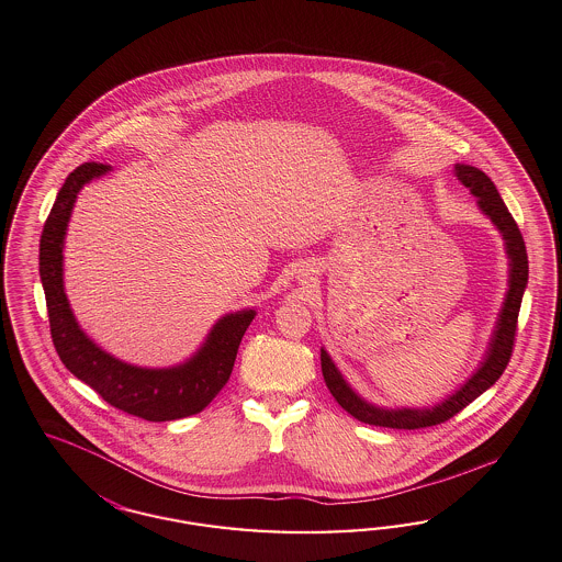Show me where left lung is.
I'll use <instances>...</instances> for the list:
<instances>
[{"mask_svg": "<svg viewBox=\"0 0 562 562\" xmlns=\"http://www.w3.org/2000/svg\"><path fill=\"white\" fill-rule=\"evenodd\" d=\"M456 178L462 186H467L476 196L479 209L494 222L495 227L499 229L504 243H506V255L510 259V270H508V292L502 305V312L495 324L494 337L490 342V349L485 353V360L481 361L479 370L472 374L469 381L464 382L453 395L443 400L441 404L432 407H397V409H386L379 405L368 404L361 400L360 395L347 384L342 374L338 372L335 361L322 349V374L328 391L337 400L342 409H347L353 418L366 425L386 428H427L441 425L462 412L467 405L472 404L481 393H485L494 384L502 372L506 370L513 347H515V337H517V319L520 312V301L522 292L527 289L529 280V261H527V248L522 234L518 229L517 222L513 220L510 211L502 201L494 181L490 180L481 169L471 167V165H456Z\"/></svg>", "mask_w": 562, "mask_h": 562, "instance_id": "8db88e82", "label": "left lung"}]
</instances>
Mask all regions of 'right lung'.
<instances>
[{
    "label": "right lung",
    "mask_w": 562,
    "mask_h": 562,
    "mask_svg": "<svg viewBox=\"0 0 562 562\" xmlns=\"http://www.w3.org/2000/svg\"><path fill=\"white\" fill-rule=\"evenodd\" d=\"M111 171V165L83 162L68 176L45 220L40 240V276L44 284L49 333L63 363L116 409L167 423L199 414L224 389L240 340L255 310L227 314L211 328L201 349L173 368H139L102 351L77 324L63 280V248L79 190Z\"/></svg>",
    "instance_id": "add662e5"
}]
</instances>
